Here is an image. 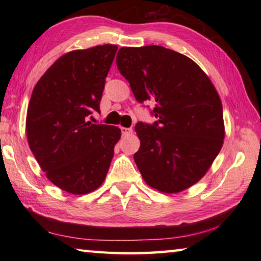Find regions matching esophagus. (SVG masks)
Masks as SVG:
<instances>
[{
	"label": "esophagus",
	"mask_w": 261,
	"mask_h": 261,
	"mask_svg": "<svg viewBox=\"0 0 261 261\" xmlns=\"http://www.w3.org/2000/svg\"><path fill=\"white\" fill-rule=\"evenodd\" d=\"M121 131H122V136H129L131 132H132V129L131 127H121Z\"/></svg>",
	"instance_id": "1"
}]
</instances>
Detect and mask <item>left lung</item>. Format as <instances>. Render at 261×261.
Returning <instances> with one entry per match:
<instances>
[{
	"label": "left lung",
	"mask_w": 261,
	"mask_h": 261,
	"mask_svg": "<svg viewBox=\"0 0 261 261\" xmlns=\"http://www.w3.org/2000/svg\"><path fill=\"white\" fill-rule=\"evenodd\" d=\"M117 68L139 103L153 100V124L135 126L140 147L134 159L145 182L166 193L196 184L223 144V110L207 74L189 59L161 46L122 47Z\"/></svg>",
	"instance_id": "obj_1"
}]
</instances>
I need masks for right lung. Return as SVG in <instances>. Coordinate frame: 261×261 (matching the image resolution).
<instances>
[{"label":"right lung","instance_id":"add662e5","mask_svg":"<svg viewBox=\"0 0 261 261\" xmlns=\"http://www.w3.org/2000/svg\"><path fill=\"white\" fill-rule=\"evenodd\" d=\"M117 46L102 45L61 56L39 79L31 95L26 135L47 178L72 194L103 183L121 138L117 126L92 124L100 113L106 77Z\"/></svg>","mask_w":261,"mask_h":261}]
</instances>
